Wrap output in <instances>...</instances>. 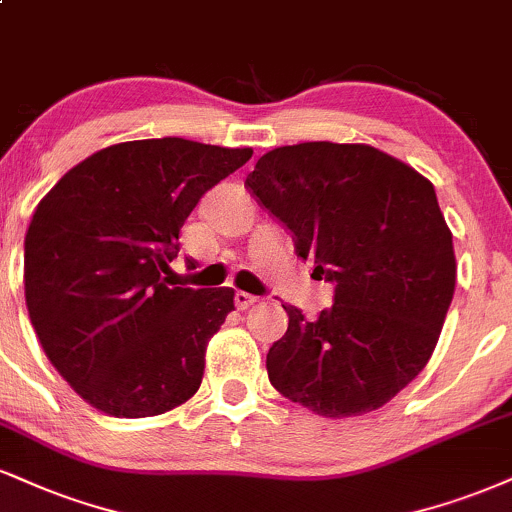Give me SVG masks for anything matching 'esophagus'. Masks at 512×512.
Wrapping results in <instances>:
<instances>
[{
	"mask_svg": "<svg viewBox=\"0 0 512 512\" xmlns=\"http://www.w3.org/2000/svg\"><path fill=\"white\" fill-rule=\"evenodd\" d=\"M233 300H236L238 310H248V307H252L255 303H260V298H257V295H250V293H245V291H236V295H233Z\"/></svg>",
	"mask_w": 512,
	"mask_h": 512,
	"instance_id": "obj_1",
	"label": "esophagus"
}]
</instances>
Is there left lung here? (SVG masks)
I'll use <instances>...</instances> for the list:
<instances>
[{
  "mask_svg": "<svg viewBox=\"0 0 512 512\" xmlns=\"http://www.w3.org/2000/svg\"><path fill=\"white\" fill-rule=\"evenodd\" d=\"M245 188L336 286L315 322L283 305L288 331L267 353L272 386L324 417L386 405L429 362L455 291L432 181L377 147L319 140L267 152Z\"/></svg>",
  "mask_w": 512,
  "mask_h": 512,
  "instance_id": "obj_1",
  "label": "left lung"
}]
</instances>
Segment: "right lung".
Here are the masks:
<instances>
[{"label":"right lung","mask_w":512,"mask_h":512,"mask_svg":"<svg viewBox=\"0 0 512 512\" xmlns=\"http://www.w3.org/2000/svg\"><path fill=\"white\" fill-rule=\"evenodd\" d=\"M250 157V147L131 140L83 159L40 200L23 255L28 315L92 408L152 417L200 389L233 288L166 286L162 274L200 197Z\"/></svg>","instance_id":"right-lung-1"}]
</instances>
